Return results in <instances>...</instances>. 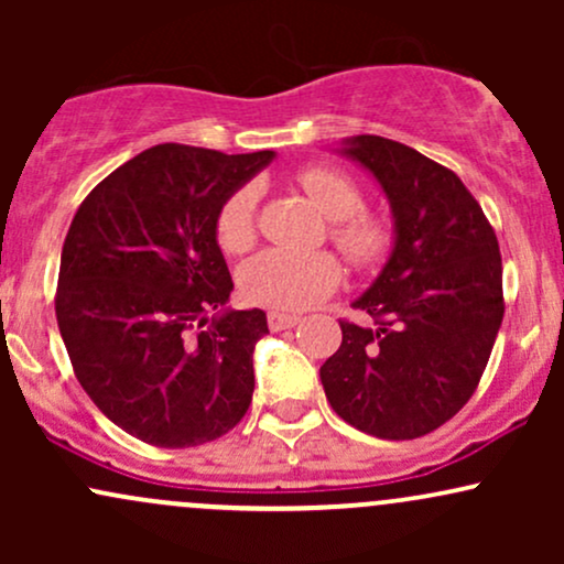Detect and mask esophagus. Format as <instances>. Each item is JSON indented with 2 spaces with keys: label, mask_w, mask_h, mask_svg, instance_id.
<instances>
[{
  "label": "esophagus",
  "mask_w": 564,
  "mask_h": 564,
  "mask_svg": "<svg viewBox=\"0 0 564 564\" xmlns=\"http://www.w3.org/2000/svg\"><path fill=\"white\" fill-rule=\"evenodd\" d=\"M300 323V315L296 313H278V310H270L268 313V326L273 332H283V328H294Z\"/></svg>",
  "instance_id": "esophagus-1"
}]
</instances>
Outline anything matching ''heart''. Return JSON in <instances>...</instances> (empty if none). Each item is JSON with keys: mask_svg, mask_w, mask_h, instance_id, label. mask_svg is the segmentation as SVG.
<instances>
[{"mask_svg": "<svg viewBox=\"0 0 564 564\" xmlns=\"http://www.w3.org/2000/svg\"><path fill=\"white\" fill-rule=\"evenodd\" d=\"M304 196L332 219L328 236L355 268H379L394 246L392 225L381 215L360 209L364 191L336 166H307L296 174ZM257 193L251 185L236 187L219 204L215 217L217 243L228 254H241L257 236ZM341 281V262L334 251L264 249L243 262L238 283L249 302L278 310H302L326 300Z\"/></svg>", "mask_w": 564, "mask_h": 564, "instance_id": "1", "label": "heart"}]
</instances>
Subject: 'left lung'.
Masks as SVG:
<instances>
[{
  "label": "left lung",
  "instance_id": "1",
  "mask_svg": "<svg viewBox=\"0 0 564 564\" xmlns=\"http://www.w3.org/2000/svg\"><path fill=\"white\" fill-rule=\"evenodd\" d=\"M345 145L390 198L394 249L352 302L371 326L339 321L341 345L321 366V381L355 430L413 440L456 416L480 384L503 318L501 251L448 166L379 134Z\"/></svg>",
  "mask_w": 564,
  "mask_h": 564
}]
</instances>
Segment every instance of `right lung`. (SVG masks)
Instances as JSON below:
<instances>
[{
  "instance_id": "add662e5",
  "label": "right lung",
  "mask_w": 564,
  "mask_h": 564,
  "mask_svg": "<svg viewBox=\"0 0 564 564\" xmlns=\"http://www.w3.org/2000/svg\"><path fill=\"white\" fill-rule=\"evenodd\" d=\"M273 159L164 142L97 183L76 209L55 315L84 392L156 448H193L243 419L262 310H228L219 204Z\"/></svg>"
}]
</instances>
